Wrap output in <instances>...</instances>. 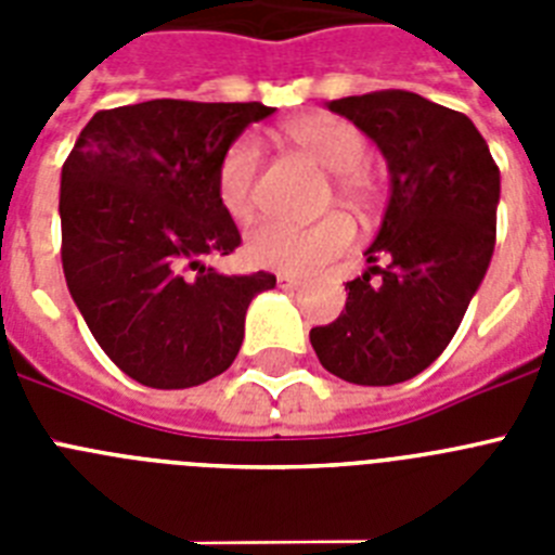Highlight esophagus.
<instances>
[{"label": "esophagus", "mask_w": 555, "mask_h": 555, "mask_svg": "<svg viewBox=\"0 0 555 555\" xmlns=\"http://www.w3.org/2000/svg\"><path fill=\"white\" fill-rule=\"evenodd\" d=\"M278 286L288 288V292H297V288L302 286V278H297V274L281 272V274H278Z\"/></svg>", "instance_id": "esophagus-1"}]
</instances>
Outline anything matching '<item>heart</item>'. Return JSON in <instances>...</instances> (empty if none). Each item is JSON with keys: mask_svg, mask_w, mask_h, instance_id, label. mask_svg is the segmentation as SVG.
Masks as SVG:
<instances>
[{"mask_svg": "<svg viewBox=\"0 0 555 555\" xmlns=\"http://www.w3.org/2000/svg\"><path fill=\"white\" fill-rule=\"evenodd\" d=\"M302 158L331 171V194L350 208L366 210L375 199V178L364 169L366 139L356 125L336 116H306L283 130ZM261 152L253 139H235L217 166V197L233 219H247L255 208ZM356 224L347 214H331L313 224L263 219L244 238L247 261L261 269L288 274H311L350 249Z\"/></svg>", "mask_w": 555, "mask_h": 555, "instance_id": "b5f03b06", "label": "heart"}]
</instances>
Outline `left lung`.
<instances>
[{"label": "left lung", "mask_w": 555, "mask_h": 555, "mask_svg": "<svg viewBox=\"0 0 555 555\" xmlns=\"http://www.w3.org/2000/svg\"><path fill=\"white\" fill-rule=\"evenodd\" d=\"M327 107L380 146L391 197L366 249L370 269L347 283L338 320L311 327V345L347 384H403L442 356L487 274L500 169L464 113L411 91L386 88Z\"/></svg>", "instance_id": "obj_1"}]
</instances>
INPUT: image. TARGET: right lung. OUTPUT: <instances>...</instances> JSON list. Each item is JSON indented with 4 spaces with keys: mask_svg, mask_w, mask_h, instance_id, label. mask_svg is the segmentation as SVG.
I'll use <instances>...</instances> for the list:
<instances>
[{
    "mask_svg": "<svg viewBox=\"0 0 555 555\" xmlns=\"http://www.w3.org/2000/svg\"><path fill=\"white\" fill-rule=\"evenodd\" d=\"M261 102L150 100L96 111L61 175V261L88 331L125 375L189 389L238 356L244 317L274 274H219L242 244L217 197L224 150Z\"/></svg>",
    "mask_w": 555,
    "mask_h": 555,
    "instance_id": "obj_1",
    "label": "right lung"
}]
</instances>
